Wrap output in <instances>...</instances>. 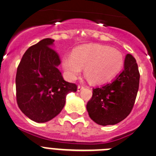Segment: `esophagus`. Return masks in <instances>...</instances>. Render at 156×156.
I'll use <instances>...</instances> for the list:
<instances>
[{
    "instance_id": "1",
    "label": "esophagus",
    "mask_w": 156,
    "mask_h": 156,
    "mask_svg": "<svg viewBox=\"0 0 156 156\" xmlns=\"http://www.w3.org/2000/svg\"><path fill=\"white\" fill-rule=\"evenodd\" d=\"M83 88H84V86H82V85H78V88H77V91L80 92L81 90H82Z\"/></svg>"
}]
</instances>
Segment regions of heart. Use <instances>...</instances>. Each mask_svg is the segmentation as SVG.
<instances>
[{
  "label": "heart",
  "mask_w": 156,
  "mask_h": 156,
  "mask_svg": "<svg viewBox=\"0 0 156 156\" xmlns=\"http://www.w3.org/2000/svg\"><path fill=\"white\" fill-rule=\"evenodd\" d=\"M123 65L121 52L109 46L90 45L74 50L62 58V67L70 80L76 79L84 69L86 78L93 84H102L118 73Z\"/></svg>",
  "instance_id": "b5f03b06"
}]
</instances>
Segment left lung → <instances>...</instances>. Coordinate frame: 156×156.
Masks as SVG:
<instances>
[{
    "instance_id": "8db88e82",
    "label": "left lung",
    "mask_w": 156,
    "mask_h": 156,
    "mask_svg": "<svg viewBox=\"0 0 156 156\" xmlns=\"http://www.w3.org/2000/svg\"><path fill=\"white\" fill-rule=\"evenodd\" d=\"M140 72L134 57L127 54L123 69L113 81L93 89L87 110L93 121L101 126L114 125L130 113L140 84Z\"/></svg>"
}]
</instances>
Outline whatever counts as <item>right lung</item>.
<instances>
[{"instance_id": "add662e5", "label": "right lung", "mask_w": 156, "mask_h": 156, "mask_svg": "<svg viewBox=\"0 0 156 156\" xmlns=\"http://www.w3.org/2000/svg\"><path fill=\"white\" fill-rule=\"evenodd\" d=\"M54 40L44 39L29 48L18 66L16 102L21 111L36 123H46L64 107L66 96L76 92V84L66 81L58 67Z\"/></svg>"}]
</instances>
